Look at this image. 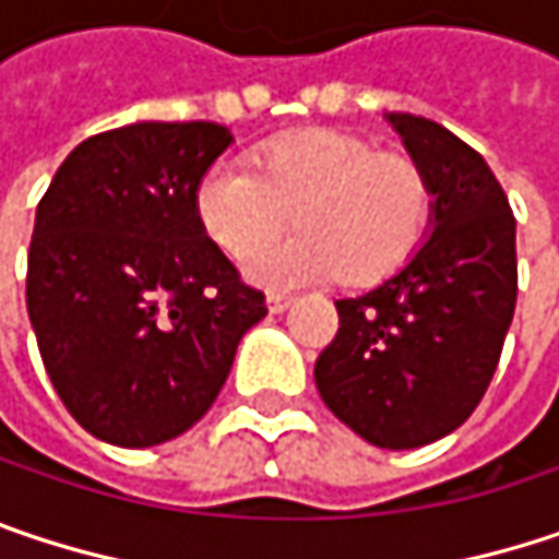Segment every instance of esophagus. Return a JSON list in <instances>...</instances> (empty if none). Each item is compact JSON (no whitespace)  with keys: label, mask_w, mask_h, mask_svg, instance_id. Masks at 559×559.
<instances>
[{"label":"esophagus","mask_w":559,"mask_h":559,"mask_svg":"<svg viewBox=\"0 0 559 559\" xmlns=\"http://www.w3.org/2000/svg\"><path fill=\"white\" fill-rule=\"evenodd\" d=\"M290 304H294V297H287V294H275V290L269 294V310H272V313H284Z\"/></svg>","instance_id":"1"}]
</instances>
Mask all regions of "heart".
<instances>
[{
  "label": "heart",
  "mask_w": 559,
  "mask_h": 559,
  "mask_svg": "<svg viewBox=\"0 0 559 559\" xmlns=\"http://www.w3.org/2000/svg\"><path fill=\"white\" fill-rule=\"evenodd\" d=\"M255 173L214 166L194 188L201 229L229 259H249L283 228L287 243L249 262L269 284L326 278L374 284L406 265L426 239L431 188L406 156L378 153L368 140L335 130H300L265 143Z\"/></svg>",
  "instance_id": "1"
}]
</instances>
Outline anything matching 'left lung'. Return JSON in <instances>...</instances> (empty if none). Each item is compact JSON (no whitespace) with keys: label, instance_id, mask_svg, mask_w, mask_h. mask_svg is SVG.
<instances>
[{"label":"left lung","instance_id":"8db88e82","mask_svg":"<svg viewBox=\"0 0 559 559\" xmlns=\"http://www.w3.org/2000/svg\"><path fill=\"white\" fill-rule=\"evenodd\" d=\"M431 188V233L374 290L335 300L317 358L323 403L365 441L406 451L464 426L496 374L519 297L515 217L483 156L416 115H386Z\"/></svg>","mask_w":559,"mask_h":559}]
</instances>
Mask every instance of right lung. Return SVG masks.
I'll use <instances>...</instances> for the list:
<instances>
[{
    "label": "right lung",
    "instance_id": "obj_1",
    "mask_svg": "<svg viewBox=\"0 0 559 559\" xmlns=\"http://www.w3.org/2000/svg\"><path fill=\"white\" fill-rule=\"evenodd\" d=\"M229 143L211 121L105 130L37 204L27 317L63 406L108 444L153 448L191 429L269 313L194 214V188Z\"/></svg>",
    "mask_w": 559,
    "mask_h": 559
}]
</instances>
